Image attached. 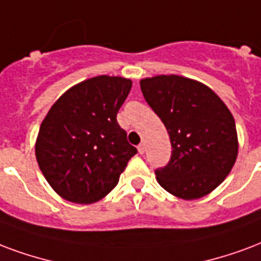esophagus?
I'll return each instance as SVG.
<instances>
[{
    "label": "esophagus",
    "instance_id": "esophagus-1",
    "mask_svg": "<svg viewBox=\"0 0 261 261\" xmlns=\"http://www.w3.org/2000/svg\"><path fill=\"white\" fill-rule=\"evenodd\" d=\"M138 152L141 153V154H144V153H145V144H139L138 145Z\"/></svg>",
    "mask_w": 261,
    "mask_h": 261
}]
</instances>
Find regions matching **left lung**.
Listing matches in <instances>:
<instances>
[{
  "label": "left lung",
  "mask_w": 261,
  "mask_h": 261,
  "mask_svg": "<svg viewBox=\"0 0 261 261\" xmlns=\"http://www.w3.org/2000/svg\"><path fill=\"white\" fill-rule=\"evenodd\" d=\"M141 90L172 146L170 162L154 170L160 186L184 200L218 188L238 153L236 122L223 101L210 87L178 75L142 79Z\"/></svg>",
  "instance_id": "left-lung-1"
}]
</instances>
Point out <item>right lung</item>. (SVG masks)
<instances>
[{
  "label": "right lung",
  "mask_w": 261,
  "mask_h": 261,
  "mask_svg": "<svg viewBox=\"0 0 261 261\" xmlns=\"http://www.w3.org/2000/svg\"><path fill=\"white\" fill-rule=\"evenodd\" d=\"M131 85L117 76L87 79L61 95L43 119L35 156L43 176L65 200H101L137 153L116 120Z\"/></svg>",
  "instance_id": "right-lung-1"
}]
</instances>
